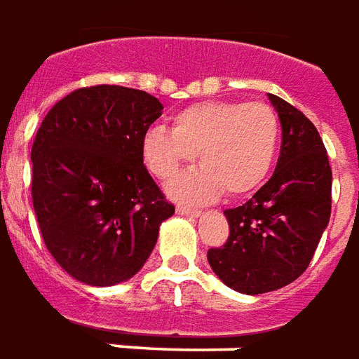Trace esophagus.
Returning a JSON list of instances; mask_svg holds the SVG:
<instances>
[{"mask_svg": "<svg viewBox=\"0 0 359 359\" xmlns=\"http://www.w3.org/2000/svg\"><path fill=\"white\" fill-rule=\"evenodd\" d=\"M177 213L182 215V217H200L201 211L192 209V207H177Z\"/></svg>", "mask_w": 359, "mask_h": 359, "instance_id": "1", "label": "esophagus"}]
</instances>
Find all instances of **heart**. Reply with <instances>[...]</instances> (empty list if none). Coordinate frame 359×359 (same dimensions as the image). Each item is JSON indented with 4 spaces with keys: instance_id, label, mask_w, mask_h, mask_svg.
<instances>
[{
    "instance_id": "heart-1",
    "label": "heart",
    "mask_w": 359,
    "mask_h": 359,
    "mask_svg": "<svg viewBox=\"0 0 359 359\" xmlns=\"http://www.w3.org/2000/svg\"><path fill=\"white\" fill-rule=\"evenodd\" d=\"M281 127L266 102L205 100L180 110L172 131L152 127L142 137V158L154 177L167 180L196 154L203 167L169 184L175 200L205 203L222 190L240 198L266 180L278 158Z\"/></svg>"
}]
</instances>
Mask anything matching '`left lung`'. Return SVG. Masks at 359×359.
<instances>
[{"mask_svg": "<svg viewBox=\"0 0 359 359\" xmlns=\"http://www.w3.org/2000/svg\"><path fill=\"white\" fill-rule=\"evenodd\" d=\"M281 123L274 175L243 205L226 209L230 236L207 251L213 272L233 291L261 294L304 272L331 217V165L314 123L268 93Z\"/></svg>", "mask_w": 359, "mask_h": 359, "instance_id": "1", "label": "left lung"}]
</instances>
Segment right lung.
I'll return each mask as SVG.
<instances>
[{"label":"right lung","instance_id":"add662e5","mask_svg":"<svg viewBox=\"0 0 359 359\" xmlns=\"http://www.w3.org/2000/svg\"><path fill=\"white\" fill-rule=\"evenodd\" d=\"M158 98L121 85L76 89L53 106L32 146V201L53 259L108 287L139 272L175 207L142 161Z\"/></svg>","mask_w":359,"mask_h":359}]
</instances>
